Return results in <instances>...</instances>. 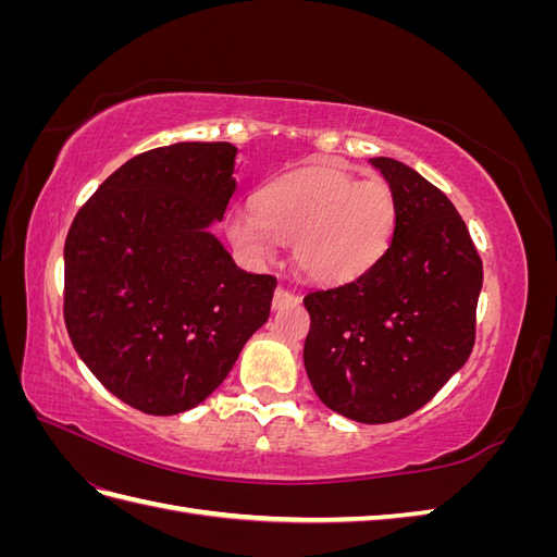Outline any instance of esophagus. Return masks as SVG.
Returning <instances> with one entry per match:
<instances>
[{
  "instance_id": "1",
  "label": "esophagus",
  "mask_w": 557,
  "mask_h": 557,
  "mask_svg": "<svg viewBox=\"0 0 557 557\" xmlns=\"http://www.w3.org/2000/svg\"><path fill=\"white\" fill-rule=\"evenodd\" d=\"M299 295L285 290V288H276L274 290V299H272V307L274 309H285V307H297L299 305Z\"/></svg>"
}]
</instances>
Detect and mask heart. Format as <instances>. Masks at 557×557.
<instances>
[{"label": "heart", "instance_id": "heart-1", "mask_svg": "<svg viewBox=\"0 0 557 557\" xmlns=\"http://www.w3.org/2000/svg\"><path fill=\"white\" fill-rule=\"evenodd\" d=\"M256 211H232L225 234L250 260H269L274 239L293 244V260L307 278L342 285L369 272L391 246L397 201L385 181H360L336 166L269 181L252 199Z\"/></svg>", "mask_w": 557, "mask_h": 557}]
</instances>
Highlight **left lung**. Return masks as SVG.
<instances>
[{
    "instance_id": "1",
    "label": "left lung",
    "mask_w": 557,
    "mask_h": 557,
    "mask_svg": "<svg viewBox=\"0 0 557 557\" xmlns=\"http://www.w3.org/2000/svg\"><path fill=\"white\" fill-rule=\"evenodd\" d=\"M369 164L397 201L393 242L356 281L305 297V367L327 409L381 425L425 407L467 362L483 264L440 188L393 158Z\"/></svg>"
}]
</instances>
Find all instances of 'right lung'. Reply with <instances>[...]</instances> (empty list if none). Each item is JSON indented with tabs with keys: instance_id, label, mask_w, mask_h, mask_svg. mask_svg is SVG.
I'll return each mask as SVG.
<instances>
[{
	"instance_id": "obj_1",
	"label": "right lung",
	"mask_w": 557,
	"mask_h": 557,
	"mask_svg": "<svg viewBox=\"0 0 557 557\" xmlns=\"http://www.w3.org/2000/svg\"><path fill=\"white\" fill-rule=\"evenodd\" d=\"M237 153L181 141L132 158L66 234L70 339L97 381L144 413L205 401L272 309L276 278L244 272L211 232L237 190Z\"/></svg>"
}]
</instances>
